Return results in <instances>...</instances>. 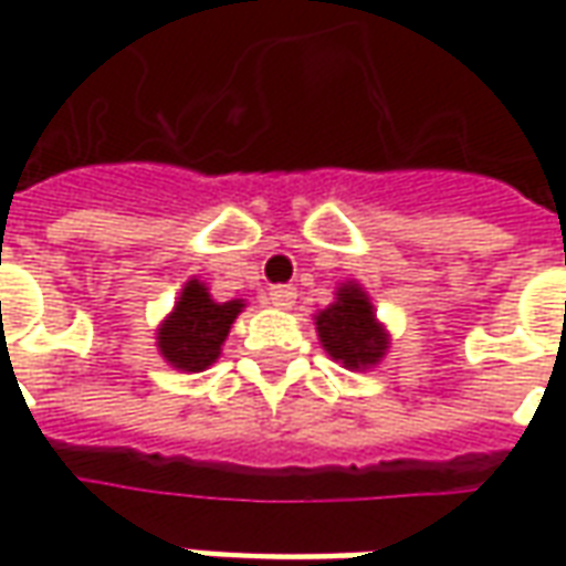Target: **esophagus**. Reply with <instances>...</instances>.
Wrapping results in <instances>:
<instances>
[{"label": "esophagus", "mask_w": 566, "mask_h": 566, "mask_svg": "<svg viewBox=\"0 0 566 566\" xmlns=\"http://www.w3.org/2000/svg\"><path fill=\"white\" fill-rule=\"evenodd\" d=\"M270 303L275 308H291L296 303V287L294 284H275L270 287Z\"/></svg>", "instance_id": "1"}]
</instances>
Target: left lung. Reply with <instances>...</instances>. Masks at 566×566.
Segmentation results:
<instances>
[{"label":"left lung","instance_id":"8db88e82","mask_svg":"<svg viewBox=\"0 0 566 566\" xmlns=\"http://www.w3.org/2000/svg\"><path fill=\"white\" fill-rule=\"evenodd\" d=\"M312 321L324 352L345 369H373L391 348V333L376 318L367 287L355 279L339 284L331 306L318 308Z\"/></svg>","mask_w":566,"mask_h":566}]
</instances>
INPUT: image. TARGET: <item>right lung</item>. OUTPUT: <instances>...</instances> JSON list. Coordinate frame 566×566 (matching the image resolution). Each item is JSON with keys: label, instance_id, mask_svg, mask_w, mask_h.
Wrapping results in <instances>:
<instances>
[{"label": "right lung", "instance_id": "obj_1", "mask_svg": "<svg viewBox=\"0 0 566 566\" xmlns=\"http://www.w3.org/2000/svg\"><path fill=\"white\" fill-rule=\"evenodd\" d=\"M242 308L245 300L218 303L206 282H199L197 275L187 279L181 294L175 296L172 312L157 327V352L169 367L181 373L209 369L221 357L230 327Z\"/></svg>", "mask_w": 566, "mask_h": 566}]
</instances>
